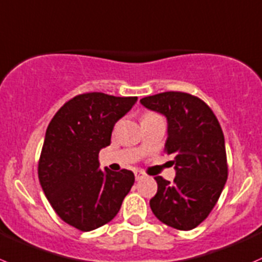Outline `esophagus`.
Listing matches in <instances>:
<instances>
[{"mask_svg": "<svg viewBox=\"0 0 262 262\" xmlns=\"http://www.w3.org/2000/svg\"><path fill=\"white\" fill-rule=\"evenodd\" d=\"M144 177H145V174H144V172H141V170H136V172H135V178H136V181L141 180V178H144Z\"/></svg>", "mask_w": 262, "mask_h": 262, "instance_id": "esophagus-1", "label": "esophagus"}]
</instances>
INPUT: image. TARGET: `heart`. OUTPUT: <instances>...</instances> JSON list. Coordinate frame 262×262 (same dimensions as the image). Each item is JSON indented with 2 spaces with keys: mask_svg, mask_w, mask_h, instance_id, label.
<instances>
[{
  "mask_svg": "<svg viewBox=\"0 0 262 262\" xmlns=\"http://www.w3.org/2000/svg\"><path fill=\"white\" fill-rule=\"evenodd\" d=\"M147 115H152V113H147ZM147 115H145V116H147Z\"/></svg>",
  "mask_w": 262,
  "mask_h": 262,
  "instance_id": "heart-1",
  "label": "heart"
}]
</instances>
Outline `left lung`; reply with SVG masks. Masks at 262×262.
Wrapping results in <instances>:
<instances>
[{"label": "left lung", "instance_id": "obj_1", "mask_svg": "<svg viewBox=\"0 0 262 262\" xmlns=\"http://www.w3.org/2000/svg\"><path fill=\"white\" fill-rule=\"evenodd\" d=\"M141 104L168 120L164 151L174 155L173 183L155 177L152 213L164 224L191 230L209 216L228 178L224 135L211 108L192 94L164 92L142 98Z\"/></svg>", "mask_w": 262, "mask_h": 262}]
</instances>
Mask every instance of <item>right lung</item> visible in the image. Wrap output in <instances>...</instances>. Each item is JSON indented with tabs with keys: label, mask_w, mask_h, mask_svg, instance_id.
Here are the masks:
<instances>
[{
	"label": "right lung",
	"mask_w": 262,
	"mask_h": 262,
	"mask_svg": "<svg viewBox=\"0 0 262 262\" xmlns=\"http://www.w3.org/2000/svg\"><path fill=\"white\" fill-rule=\"evenodd\" d=\"M137 97L84 93L64 103L49 122L38 162L44 195L64 223L89 232L111 222L135 182L131 170H99V151L115 123Z\"/></svg>",
	"instance_id": "add662e5"
}]
</instances>
